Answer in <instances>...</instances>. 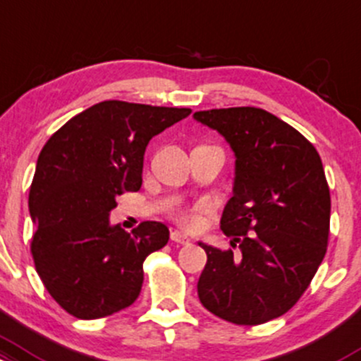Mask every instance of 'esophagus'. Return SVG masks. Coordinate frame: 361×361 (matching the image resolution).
<instances>
[{
    "label": "esophagus",
    "mask_w": 361,
    "mask_h": 361,
    "mask_svg": "<svg viewBox=\"0 0 361 361\" xmlns=\"http://www.w3.org/2000/svg\"><path fill=\"white\" fill-rule=\"evenodd\" d=\"M171 240L176 241V243H180V245H188L190 243L188 236L185 235V233H181V231H173L171 233Z\"/></svg>",
    "instance_id": "obj_1"
}]
</instances>
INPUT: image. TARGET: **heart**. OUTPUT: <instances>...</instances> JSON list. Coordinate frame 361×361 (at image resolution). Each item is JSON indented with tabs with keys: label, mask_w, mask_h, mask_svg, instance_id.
<instances>
[{
	"label": "heart",
	"mask_w": 361,
	"mask_h": 361,
	"mask_svg": "<svg viewBox=\"0 0 361 361\" xmlns=\"http://www.w3.org/2000/svg\"><path fill=\"white\" fill-rule=\"evenodd\" d=\"M207 209H209V202L205 200L195 202V204L185 205V207L178 209V211L174 212V219H176V223L183 226V228L193 229L199 226L202 214L207 211Z\"/></svg>",
	"instance_id": "1"
}]
</instances>
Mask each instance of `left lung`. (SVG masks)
<instances>
[{"instance_id": "8db88e82", "label": "left lung", "mask_w": 361, "mask_h": 361, "mask_svg": "<svg viewBox=\"0 0 361 361\" xmlns=\"http://www.w3.org/2000/svg\"><path fill=\"white\" fill-rule=\"evenodd\" d=\"M236 156L221 229L233 248L207 253L197 291L211 314L236 326L284 315L310 286L329 243L331 193L319 152L298 130L259 108L197 111Z\"/></svg>"}]
</instances>
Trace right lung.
<instances>
[{
	"instance_id": "obj_1",
	"label": "right lung",
	"mask_w": 361,
	"mask_h": 361,
	"mask_svg": "<svg viewBox=\"0 0 361 361\" xmlns=\"http://www.w3.org/2000/svg\"><path fill=\"white\" fill-rule=\"evenodd\" d=\"M192 113L188 108L102 101L68 120L39 154L29 192L35 271L63 310L92 320L138 298L144 260L169 229L144 221L126 233L109 224L123 192L142 187L149 140Z\"/></svg>"
}]
</instances>
